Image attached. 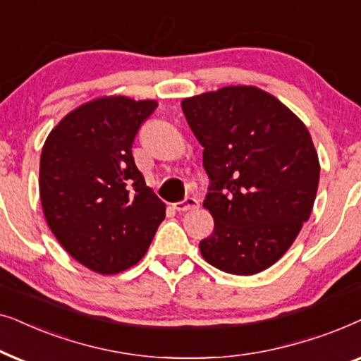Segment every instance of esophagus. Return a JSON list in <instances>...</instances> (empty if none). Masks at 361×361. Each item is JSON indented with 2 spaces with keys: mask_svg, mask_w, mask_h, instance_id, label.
Segmentation results:
<instances>
[{
  "mask_svg": "<svg viewBox=\"0 0 361 361\" xmlns=\"http://www.w3.org/2000/svg\"><path fill=\"white\" fill-rule=\"evenodd\" d=\"M173 208L176 211H191V209H198L200 208V200L193 198V196H188L183 201H178V203L173 204Z\"/></svg>",
  "mask_w": 361,
  "mask_h": 361,
  "instance_id": "1",
  "label": "esophagus"
}]
</instances>
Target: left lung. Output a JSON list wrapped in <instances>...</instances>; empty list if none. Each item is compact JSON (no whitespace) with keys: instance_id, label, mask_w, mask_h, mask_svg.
<instances>
[{"instance_id":"1","label":"left lung","mask_w":361,"mask_h":361,"mask_svg":"<svg viewBox=\"0 0 361 361\" xmlns=\"http://www.w3.org/2000/svg\"><path fill=\"white\" fill-rule=\"evenodd\" d=\"M181 109L203 150L214 219L201 256L219 271L252 276L271 267L307 223L320 163L309 130L274 95L229 85L183 99Z\"/></svg>"}]
</instances>
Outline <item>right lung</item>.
Here are the masks:
<instances>
[{
    "label": "right lung",
    "mask_w": 361,
    "mask_h": 361,
    "mask_svg": "<svg viewBox=\"0 0 361 361\" xmlns=\"http://www.w3.org/2000/svg\"><path fill=\"white\" fill-rule=\"evenodd\" d=\"M155 100L100 97L67 114L46 138L39 163L42 211L61 246L99 274H117L145 256L165 203L132 155Z\"/></svg>",
    "instance_id": "obj_1"
}]
</instances>
